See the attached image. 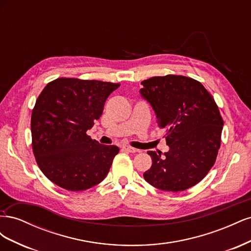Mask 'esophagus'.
I'll return each mask as SVG.
<instances>
[{"instance_id": "esophagus-1", "label": "esophagus", "mask_w": 251, "mask_h": 251, "mask_svg": "<svg viewBox=\"0 0 251 251\" xmlns=\"http://www.w3.org/2000/svg\"><path fill=\"white\" fill-rule=\"evenodd\" d=\"M123 150L128 151V153H136V151H137V150H136V149H134L132 147H126V146L123 147Z\"/></svg>"}]
</instances>
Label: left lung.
<instances>
[{"instance_id": "8db88e82", "label": "left lung", "mask_w": 251, "mask_h": 251, "mask_svg": "<svg viewBox=\"0 0 251 251\" xmlns=\"http://www.w3.org/2000/svg\"><path fill=\"white\" fill-rule=\"evenodd\" d=\"M140 93L151 104L160 128H165L170 151H149L151 166L147 182L166 192L196 185L214 166L224 121L214 97L202 83L183 75L169 74L141 81Z\"/></svg>"}]
</instances>
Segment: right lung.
Segmentation results:
<instances>
[{"label": "right lung", "mask_w": 251, "mask_h": 251, "mask_svg": "<svg viewBox=\"0 0 251 251\" xmlns=\"http://www.w3.org/2000/svg\"><path fill=\"white\" fill-rule=\"evenodd\" d=\"M120 86L100 80L59 77L47 83L31 114L32 151L51 182L80 192L107 176L119 149L102 146L87 131L103 112L108 96Z\"/></svg>", "instance_id": "add662e5"}]
</instances>
